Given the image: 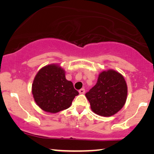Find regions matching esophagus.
<instances>
[{"label":"esophagus","mask_w":154,"mask_h":154,"mask_svg":"<svg viewBox=\"0 0 154 154\" xmlns=\"http://www.w3.org/2000/svg\"><path fill=\"white\" fill-rule=\"evenodd\" d=\"M85 92V89H84V88H82V89L79 90V93L80 94H84Z\"/></svg>","instance_id":"1"}]
</instances>
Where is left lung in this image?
<instances>
[{
  "label": "left lung",
  "mask_w": 154,
  "mask_h": 154,
  "mask_svg": "<svg viewBox=\"0 0 154 154\" xmlns=\"http://www.w3.org/2000/svg\"><path fill=\"white\" fill-rule=\"evenodd\" d=\"M128 95L125 80L113 69L100 73L96 85L85 94L90 108L96 114L111 116L123 108Z\"/></svg>",
  "instance_id": "8db88e82"
}]
</instances>
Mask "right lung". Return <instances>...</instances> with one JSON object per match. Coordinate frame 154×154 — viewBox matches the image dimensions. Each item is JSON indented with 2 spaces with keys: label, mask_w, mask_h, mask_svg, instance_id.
<instances>
[{
  "label": "right lung",
  "mask_w": 154,
  "mask_h": 154,
  "mask_svg": "<svg viewBox=\"0 0 154 154\" xmlns=\"http://www.w3.org/2000/svg\"><path fill=\"white\" fill-rule=\"evenodd\" d=\"M32 94L42 110L55 113L69 108L79 93L72 82L66 79L64 69L60 65L52 64L43 66L35 75Z\"/></svg>",
  "instance_id": "add662e5"
}]
</instances>
